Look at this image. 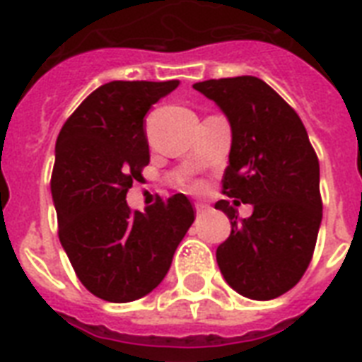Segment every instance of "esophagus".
<instances>
[{"label":"esophagus","instance_id":"obj_1","mask_svg":"<svg viewBox=\"0 0 362 362\" xmlns=\"http://www.w3.org/2000/svg\"><path fill=\"white\" fill-rule=\"evenodd\" d=\"M195 210H197V214H203L209 210V204H203V203H197L195 204Z\"/></svg>","mask_w":362,"mask_h":362}]
</instances>
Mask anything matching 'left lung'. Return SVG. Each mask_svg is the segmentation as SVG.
Segmentation results:
<instances>
[{"instance_id": "obj_1", "label": "left lung", "mask_w": 362, "mask_h": 362, "mask_svg": "<svg viewBox=\"0 0 362 362\" xmlns=\"http://www.w3.org/2000/svg\"><path fill=\"white\" fill-rule=\"evenodd\" d=\"M231 124V152L216 209L231 235L216 250L226 281L253 300H270L298 284L314 255L323 204L320 161L298 115L257 76L193 84ZM252 204L240 221L236 206Z\"/></svg>"}]
</instances>
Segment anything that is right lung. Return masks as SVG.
I'll return each mask as SVG.
<instances>
[{
  "label": "right lung",
  "mask_w": 362,
  "mask_h": 362,
  "mask_svg": "<svg viewBox=\"0 0 362 362\" xmlns=\"http://www.w3.org/2000/svg\"><path fill=\"white\" fill-rule=\"evenodd\" d=\"M178 84L107 82L78 105L56 141L50 189L59 242L82 286L109 303L156 289L195 220L184 193L144 212H131L125 201L150 163L144 116Z\"/></svg>",
  "instance_id": "add662e5"
}]
</instances>
